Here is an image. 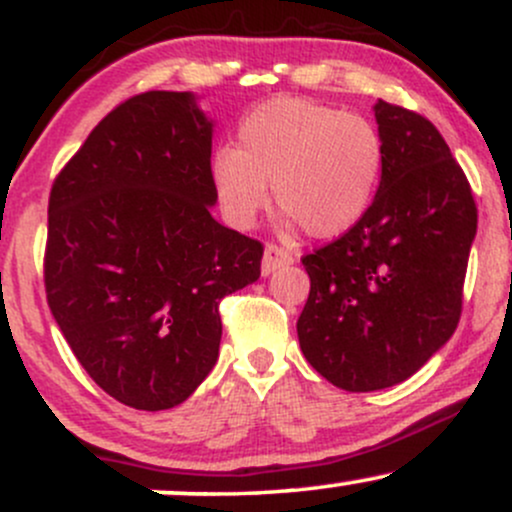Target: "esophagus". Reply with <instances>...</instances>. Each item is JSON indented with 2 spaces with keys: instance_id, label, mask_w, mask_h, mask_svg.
<instances>
[{
  "instance_id": "esophagus-1",
  "label": "esophagus",
  "mask_w": 512,
  "mask_h": 512,
  "mask_svg": "<svg viewBox=\"0 0 512 512\" xmlns=\"http://www.w3.org/2000/svg\"><path fill=\"white\" fill-rule=\"evenodd\" d=\"M296 257H293L291 250L281 248V245L276 243H269L267 248H264V257H262V274H272L276 269L286 267V264H291Z\"/></svg>"
}]
</instances>
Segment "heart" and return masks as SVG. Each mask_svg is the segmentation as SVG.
Returning <instances> with one entry per match:
<instances>
[{
	"mask_svg": "<svg viewBox=\"0 0 512 512\" xmlns=\"http://www.w3.org/2000/svg\"><path fill=\"white\" fill-rule=\"evenodd\" d=\"M383 161V137L363 115L284 96L240 120L236 149L216 151L211 178L236 226L255 223L272 182L276 207L308 236L337 238L366 216Z\"/></svg>",
	"mask_w": 512,
	"mask_h": 512,
	"instance_id": "heart-1",
	"label": "heart"
}]
</instances>
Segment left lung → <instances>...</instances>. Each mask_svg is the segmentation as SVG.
<instances>
[{
  "mask_svg": "<svg viewBox=\"0 0 512 512\" xmlns=\"http://www.w3.org/2000/svg\"><path fill=\"white\" fill-rule=\"evenodd\" d=\"M385 161L373 204L354 228L301 257L310 293L298 317L308 363L346 392L414 375L462 315L477 204L431 120L378 101Z\"/></svg>",
  "mask_w": 512,
  "mask_h": 512,
  "instance_id": "8db88e82",
  "label": "left lung"
}]
</instances>
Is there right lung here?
<instances>
[{
    "instance_id": "obj_1",
    "label": "right lung",
    "mask_w": 512,
    "mask_h": 512,
    "mask_svg": "<svg viewBox=\"0 0 512 512\" xmlns=\"http://www.w3.org/2000/svg\"><path fill=\"white\" fill-rule=\"evenodd\" d=\"M211 122L146 91L93 127L48 204L45 293L76 361L127 407L185 402L219 358V303L260 279L262 243L209 214Z\"/></svg>"
}]
</instances>
